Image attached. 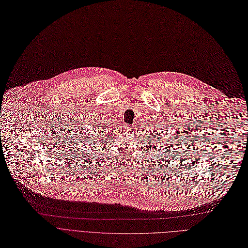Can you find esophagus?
<instances>
[{
    "mask_svg": "<svg viewBox=\"0 0 248 248\" xmlns=\"http://www.w3.org/2000/svg\"><path fill=\"white\" fill-rule=\"evenodd\" d=\"M124 129H125L126 131H130V130H131V127H129V126L125 125V126H124Z\"/></svg>",
    "mask_w": 248,
    "mask_h": 248,
    "instance_id": "34e87169",
    "label": "esophagus"
}]
</instances>
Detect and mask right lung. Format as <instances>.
<instances>
[{"label":"right lung","instance_id":"1","mask_svg":"<svg viewBox=\"0 0 248 248\" xmlns=\"http://www.w3.org/2000/svg\"><path fill=\"white\" fill-rule=\"evenodd\" d=\"M101 129H103V131H104V129H106V127H102V128H101ZM103 131H102V132H103ZM98 132H99V133H101V131H100V130H99V131H98Z\"/></svg>","mask_w":248,"mask_h":248}]
</instances>
